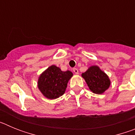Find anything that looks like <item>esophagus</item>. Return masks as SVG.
Instances as JSON below:
<instances>
[{
	"label": "esophagus",
	"instance_id": "esophagus-1",
	"mask_svg": "<svg viewBox=\"0 0 135 135\" xmlns=\"http://www.w3.org/2000/svg\"><path fill=\"white\" fill-rule=\"evenodd\" d=\"M73 71L74 72L75 74H78V73H79V72H78V69H76V68H74L73 69Z\"/></svg>",
	"mask_w": 135,
	"mask_h": 135
}]
</instances>
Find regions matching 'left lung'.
Wrapping results in <instances>:
<instances>
[{
    "label": "left lung",
    "mask_w": 135,
    "mask_h": 135,
    "mask_svg": "<svg viewBox=\"0 0 135 135\" xmlns=\"http://www.w3.org/2000/svg\"><path fill=\"white\" fill-rule=\"evenodd\" d=\"M81 76L86 82L90 91L95 94L104 93L110 86L111 80L109 76L98 65H91Z\"/></svg>",
    "instance_id": "left-lung-1"
}]
</instances>
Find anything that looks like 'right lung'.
I'll list each match as a JSON object with an SVG mask.
<instances>
[{"label": "right lung", "mask_w": 135, "mask_h": 135, "mask_svg": "<svg viewBox=\"0 0 135 135\" xmlns=\"http://www.w3.org/2000/svg\"><path fill=\"white\" fill-rule=\"evenodd\" d=\"M72 76L71 71H63L59 67L52 65L39 76L38 88L45 97L55 99L65 93L68 83Z\"/></svg>", "instance_id": "1"}]
</instances>
